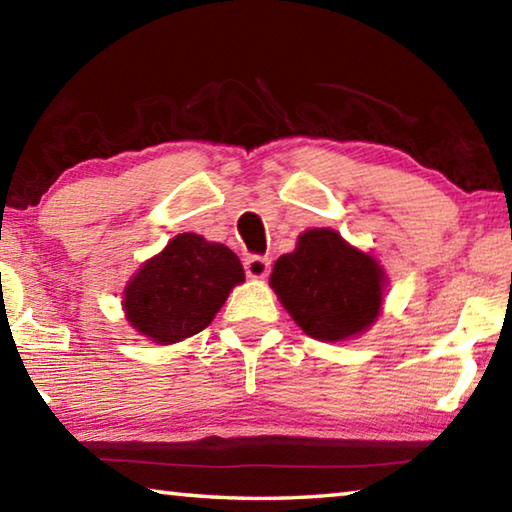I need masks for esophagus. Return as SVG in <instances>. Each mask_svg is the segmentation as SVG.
Here are the masks:
<instances>
[{
	"label": "esophagus",
	"instance_id": "obj_1",
	"mask_svg": "<svg viewBox=\"0 0 512 512\" xmlns=\"http://www.w3.org/2000/svg\"><path fill=\"white\" fill-rule=\"evenodd\" d=\"M244 268L248 277H253V280H262V277H266L268 271H271V259L262 255H250L246 257Z\"/></svg>",
	"mask_w": 512,
	"mask_h": 512
}]
</instances>
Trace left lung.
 Here are the masks:
<instances>
[{
  "label": "left lung",
  "instance_id": "8db88e82",
  "mask_svg": "<svg viewBox=\"0 0 512 512\" xmlns=\"http://www.w3.org/2000/svg\"><path fill=\"white\" fill-rule=\"evenodd\" d=\"M386 273L377 259L350 246L339 232H302L296 250L277 259L271 289L302 332L318 341H345L375 323Z\"/></svg>",
  "mask_w": 512,
  "mask_h": 512
}]
</instances>
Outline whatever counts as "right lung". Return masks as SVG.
Segmentation results:
<instances>
[{
    "label": "right lung",
    "instance_id": "add662e5",
    "mask_svg": "<svg viewBox=\"0 0 512 512\" xmlns=\"http://www.w3.org/2000/svg\"><path fill=\"white\" fill-rule=\"evenodd\" d=\"M241 282L244 266L228 246L183 232L126 284L124 311L146 339L171 345L203 332Z\"/></svg>",
    "mask_w": 512,
    "mask_h": 512
}]
</instances>
